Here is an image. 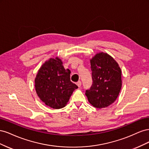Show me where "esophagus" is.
Instances as JSON below:
<instances>
[{
	"instance_id": "obj_1",
	"label": "esophagus",
	"mask_w": 149,
	"mask_h": 149,
	"mask_svg": "<svg viewBox=\"0 0 149 149\" xmlns=\"http://www.w3.org/2000/svg\"><path fill=\"white\" fill-rule=\"evenodd\" d=\"M76 84H77L78 87H81V82L78 81L77 83H76Z\"/></svg>"
}]
</instances>
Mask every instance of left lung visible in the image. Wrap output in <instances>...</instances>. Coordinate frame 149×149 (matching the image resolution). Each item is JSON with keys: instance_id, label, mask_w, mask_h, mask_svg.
I'll use <instances>...</instances> for the list:
<instances>
[{"instance_id": "8db88e82", "label": "left lung", "mask_w": 149, "mask_h": 149, "mask_svg": "<svg viewBox=\"0 0 149 149\" xmlns=\"http://www.w3.org/2000/svg\"><path fill=\"white\" fill-rule=\"evenodd\" d=\"M93 84L85 94L91 105L101 109L113 103L122 86L121 70L110 55L97 53L91 60Z\"/></svg>"}]
</instances>
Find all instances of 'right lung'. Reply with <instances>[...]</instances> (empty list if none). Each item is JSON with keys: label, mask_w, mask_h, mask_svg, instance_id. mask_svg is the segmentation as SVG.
Returning <instances> with one entry per match:
<instances>
[{"label": "right lung", "mask_w": 149, "mask_h": 149, "mask_svg": "<svg viewBox=\"0 0 149 149\" xmlns=\"http://www.w3.org/2000/svg\"><path fill=\"white\" fill-rule=\"evenodd\" d=\"M59 58H50L38 70L35 79L38 96L53 109L64 107L78 86L70 80L71 71L65 70Z\"/></svg>", "instance_id": "obj_1"}]
</instances>
